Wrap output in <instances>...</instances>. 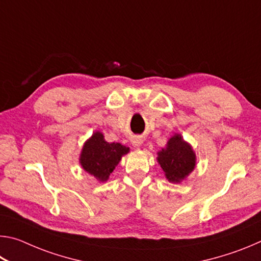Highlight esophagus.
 <instances>
[{
	"mask_svg": "<svg viewBox=\"0 0 261 261\" xmlns=\"http://www.w3.org/2000/svg\"><path fill=\"white\" fill-rule=\"evenodd\" d=\"M131 143H132V146L136 148H139L141 145H143V140H141L140 138H134L131 140Z\"/></svg>",
	"mask_w": 261,
	"mask_h": 261,
	"instance_id": "34e87169",
	"label": "esophagus"
}]
</instances>
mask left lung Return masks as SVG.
<instances>
[{"mask_svg": "<svg viewBox=\"0 0 261 261\" xmlns=\"http://www.w3.org/2000/svg\"><path fill=\"white\" fill-rule=\"evenodd\" d=\"M156 160L170 183H180L196 168V153L180 134H175L159 151Z\"/></svg>", "mask_w": 261, "mask_h": 261, "instance_id": "left-lung-1", "label": "left lung"}]
</instances>
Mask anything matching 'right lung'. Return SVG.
Masks as SVG:
<instances>
[{"instance_id":"1","label":"right lung","mask_w":261,"mask_h":261,"mask_svg":"<svg viewBox=\"0 0 261 261\" xmlns=\"http://www.w3.org/2000/svg\"><path fill=\"white\" fill-rule=\"evenodd\" d=\"M130 148L120 143L106 141L102 132L95 131L83 145L79 163L87 174L103 183Z\"/></svg>"}]
</instances>
